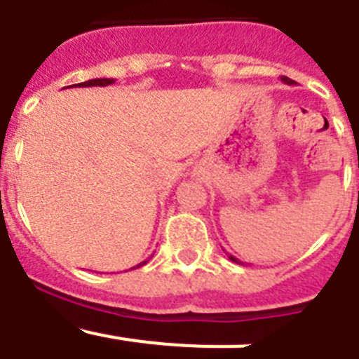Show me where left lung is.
I'll list each match as a JSON object with an SVG mask.
<instances>
[{
  "mask_svg": "<svg viewBox=\"0 0 359 359\" xmlns=\"http://www.w3.org/2000/svg\"><path fill=\"white\" fill-rule=\"evenodd\" d=\"M282 82H284V84H287V86L294 84V81H291L290 77H282ZM226 255H228V259H230L231 262H237V264H244V262H243V261H239V259H237V257L230 255V253H226Z\"/></svg>",
  "mask_w": 359,
  "mask_h": 359,
  "instance_id": "obj_1",
  "label": "left lung"
}]
</instances>
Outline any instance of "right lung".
<instances>
[{
    "instance_id": "1",
    "label": "right lung",
    "mask_w": 359,
    "mask_h": 359,
    "mask_svg": "<svg viewBox=\"0 0 359 359\" xmlns=\"http://www.w3.org/2000/svg\"><path fill=\"white\" fill-rule=\"evenodd\" d=\"M115 82V79H91V81H86L81 82V84H73V86H79V88H91V86H109ZM66 88H72V86H66ZM147 264V261L140 262V264H136L135 268H140V266Z\"/></svg>"
}]
</instances>
